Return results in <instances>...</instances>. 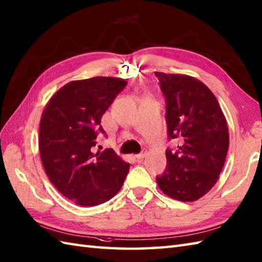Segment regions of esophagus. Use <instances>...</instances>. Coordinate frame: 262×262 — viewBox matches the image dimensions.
I'll return each mask as SVG.
<instances>
[{"mask_svg":"<svg viewBox=\"0 0 262 262\" xmlns=\"http://www.w3.org/2000/svg\"><path fill=\"white\" fill-rule=\"evenodd\" d=\"M146 155H147V150L143 149V150L141 151V153L135 155V159H136V160H142V159H144V157H145Z\"/></svg>","mask_w":262,"mask_h":262,"instance_id":"34e87169","label":"esophagus"}]
</instances>
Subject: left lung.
Segmentation results:
<instances>
[{
	"label": "left lung",
	"mask_w": 262,
	"mask_h": 262,
	"mask_svg": "<svg viewBox=\"0 0 262 262\" xmlns=\"http://www.w3.org/2000/svg\"><path fill=\"white\" fill-rule=\"evenodd\" d=\"M166 100L168 139L166 168L156 176L167 196L192 202L205 195L219 180L229 148L227 120L213 93L196 78L155 72Z\"/></svg>",
	"instance_id": "8db88e82"
}]
</instances>
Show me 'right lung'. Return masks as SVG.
<instances>
[{
  "label": "right lung",
  "mask_w": 262,
  "mask_h": 262,
  "mask_svg": "<svg viewBox=\"0 0 262 262\" xmlns=\"http://www.w3.org/2000/svg\"><path fill=\"white\" fill-rule=\"evenodd\" d=\"M127 84L124 79L95 77L68 82L42 114L39 149L45 171L64 198L95 206L114 198L129 164L111 148L94 153L102 115Z\"/></svg>",
  "instance_id": "right-lung-1"
}]
</instances>
